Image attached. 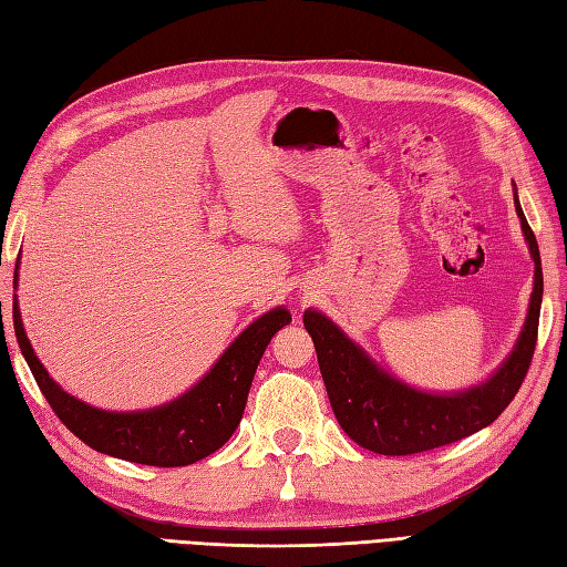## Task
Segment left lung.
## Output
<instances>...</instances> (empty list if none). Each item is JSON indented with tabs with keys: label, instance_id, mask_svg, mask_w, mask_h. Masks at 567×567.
Wrapping results in <instances>:
<instances>
[{
	"label": "left lung",
	"instance_id": "obj_1",
	"mask_svg": "<svg viewBox=\"0 0 567 567\" xmlns=\"http://www.w3.org/2000/svg\"><path fill=\"white\" fill-rule=\"evenodd\" d=\"M515 207L536 266L534 292L515 350L495 377L481 386L462 393H444V396L415 391L379 370L360 346H354L323 313L311 309L305 311V328L313 340L333 413L340 427L348 432V437L364 450L384 456H408L437 450V446L458 442L491 425L517 396L536 348L544 272L536 236L522 213L517 193Z\"/></svg>",
	"mask_w": 567,
	"mask_h": 567
}]
</instances>
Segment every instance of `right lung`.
Wrapping results in <instances>:
<instances>
[{"label":"right lung","instance_id":"obj_1","mask_svg":"<svg viewBox=\"0 0 567 567\" xmlns=\"http://www.w3.org/2000/svg\"><path fill=\"white\" fill-rule=\"evenodd\" d=\"M292 316L272 309L262 313L234 340L203 381L181 399L142 413H109L76 401L64 393L38 362L25 338L21 313L14 301V331L19 348L29 362L38 389L62 420L91 450L144 466H188L217 452L241 423L248 389L270 338Z\"/></svg>","mask_w":567,"mask_h":567}]
</instances>
